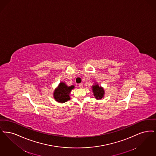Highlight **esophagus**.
I'll use <instances>...</instances> for the list:
<instances>
[{
	"instance_id": "1",
	"label": "esophagus",
	"mask_w": 156,
	"mask_h": 156,
	"mask_svg": "<svg viewBox=\"0 0 156 156\" xmlns=\"http://www.w3.org/2000/svg\"><path fill=\"white\" fill-rule=\"evenodd\" d=\"M79 86L80 88H82V87H83V84H82V83L79 84Z\"/></svg>"
}]
</instances>
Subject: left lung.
<instances>
[{"mask_svg":"<svg viewBox=\"0 0 156 156\" xmlns=\"http://www.w3.org/2000/svg\"><path fill=\"white\" fill-rule=\"evenodd\" d=\"M93 91L96 99H101L104 97V91L101 87H99L98 85H95L93 86Z\"/></svg>","mask_w":156,"mask_h":156,"instance_id":"obj_1","label":"left lung"}]
</instances>
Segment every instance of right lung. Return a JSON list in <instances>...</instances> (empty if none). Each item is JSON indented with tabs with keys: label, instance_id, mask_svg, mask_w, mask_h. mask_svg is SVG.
<instances>
[{
	"label": "right lung",
	"instance_id": "add662e5",
	"mask_svg": "<svg viewBox=\"0 0 156 156\" xmlns=\"http://www.w3.org/2000/svg\"><path fill=\"white\" fill-rule=\"evenodd\" d=\"M74 88L73 86H67L64 83H61L58 87L55 90L54 96L56 101L63 103L70 99L69 94L70 91Z\"/></svg>",
	"mask_w": 156,
	"mask_h": 156
}]
</instances>
